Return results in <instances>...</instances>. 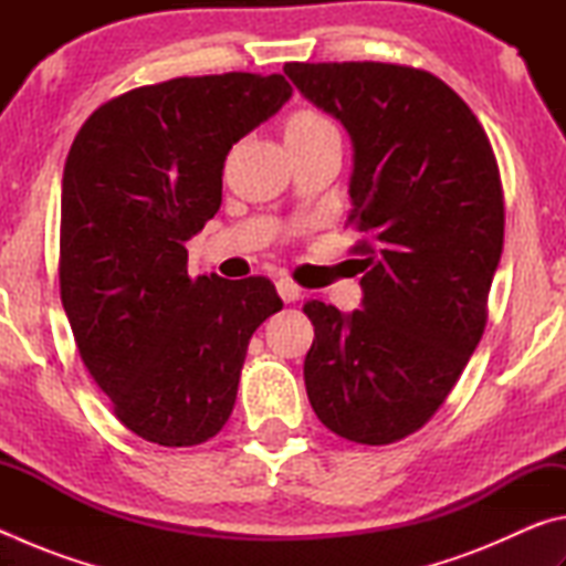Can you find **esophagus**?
<instances>
[{
	"label": "esophagus",
	"instance_id": "esophagus-1",
	"mask_svg": "<svg viewBox=\"0 0 566 566\" xmlns=\"http://www.w3.org/2000/svg\"><path fill=\"white\" fill-rule=\"evenodd\" d=\"M276 292H280V296L282 300L290 304V302H296L302 296V290L300 286H296L292 280H286V276H282L280 282H276Z\"/></svg>",
	"mask_w": 566,
	"mask_h": 566
}]
</instances>
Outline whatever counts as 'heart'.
Here are the masks:
<instances>
[{"label":"heart","mask_w":566,"mask_h":566,"mask_svg":"<svg viewBox=\"0 0 566 566\" xmlns=\"http://www.w3.org/2000/svg\"><path fill=\"white\" fill-rule=\"evenodd\" d=\"M334 132H337V127H334L332 119L317 109L294 112L286 122V139H317Z\"/></svg>","instance_id":"heart-1"}]
</instances>
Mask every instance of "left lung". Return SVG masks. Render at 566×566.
Wrapping results in <instances>:
<instances>
[{
	"label": "left lung",
	"instance_id": "8db88e82",
	"mask_svg": "<svg viewBox=\"0 0 566 566\" xmlns=\"http://www.w3.org/2000/svg\"><path fill=\"white\" fill-rule=\"evenodd\" d=\"M284 74L349 132V224L361 310L306 302V397L334 434L389 444L417 432L486 324L504 244L500 167L474 112L439 76L381 62H290Z\"/></svg>",
	"mask_w": 566,
	"mask_h": 566
}]
</instances>
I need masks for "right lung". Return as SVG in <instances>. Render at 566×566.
<instances>
[{"label": "right lung", "mask_w": 566, "mask_h": 566, "mask_svg": "<svg viewBox=\"0 0 566 566\" xmlns=\"http://www.w3.org/2000/svg\"><path fill=\"white\" fill-rule=\"evenodd\" d=\"M292 97L282 74L177 76L112 99L62 177L60 290L84 367L134 434L212 439L254 329L282 310L264 276L191 280L187 242L222 205L232 145Z\"/></svg>", "instance_id": "1"}]
</instances>
